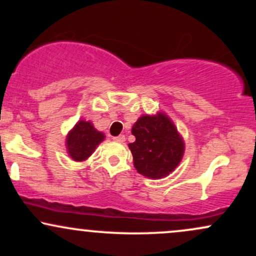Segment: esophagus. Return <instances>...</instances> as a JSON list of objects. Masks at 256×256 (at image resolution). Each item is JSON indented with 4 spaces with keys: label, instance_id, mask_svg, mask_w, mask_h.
Instances as JSON below:
<instances>
[{
    "label": "esophagus",
    "instance_id": "esophagus-1",
    "mask_svg": "<svg viewBox=\"0 0 256 256\" xmlns=\"http://www.w3.org/2000/svg\"><path fill=\"white\" fill-rule=\"evenodd\" d=\"M113 140H116V142L122 143V142H125V136H124V134H119V136L114 137Z\"/></svg>",
    "mask_w": 256,
    "mask_h": 256
}]
</instances>
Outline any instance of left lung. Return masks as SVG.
Returning a JSON list of instances; mask_svg holds the SVG:
<instances>
[{
	"mask_svg": "<svg viewBox=\"0 0 256 256\" xmlns=\"http://www.w3.org/2000/svg\"><path fill=\"white\" fill-rule=\"evenodd\" d=\"M131 132L136 140L130 143L128 148L138 173L152 179L162 178L179 165L184 143L165 114L140 116Z\"/></svg>",
	"mask_w": 256,
	"mask_h": 256,
	"instance_id": "8db88e82",
	"label": "left lung"
}]
</instances>
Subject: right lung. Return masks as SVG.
<instances>
[{
    "label": "right lung",
    "instance_id": "right-lung-1",
    "mask_svg": "<svg viewBox=\"0 0 256 256\" xmlns=\"http://www.w3.org/2000/svg\"><path fill=\"white\" fill-rule=\"evenodd\" d=\"M104 140V134L95 130L90 122L80 120L67 136V150L73 160L83 161Z\"/></svg>",
    "mask_w": 256,
    "mask_h": 256
}]
</instances>
